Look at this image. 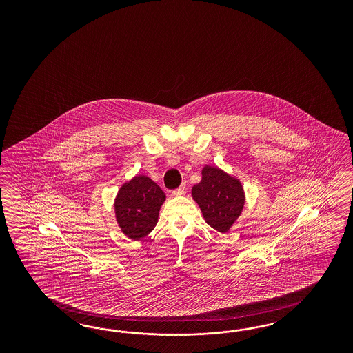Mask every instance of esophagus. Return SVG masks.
Returning <instances> with one entry per match:
<instances>
[{"mask_svg": "<svg viewBox=\"0 0 353 353\" xmlns=\"http://www.w3.org/2000/svg\"><path fill=\"white\" fill-rule=\"evenodd\" d=\"M185 190H186V186H185V183H183L181 186H179L176 190H173V195H176V196L183 195V194H185Z\"/></svg>", "mask_w": 353, "mask_h": 353, "instance_id": "obj_1", "label": "esophagus"}]
</instances>
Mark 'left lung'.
Instances as JSON below:
<instances>
[{"label":"left lung","mask_w":353,"mask_h":353,"mask_svg":"<svg viewBox=\"0 0 353 353\" xmlns=\"http://www.w3.org/2000/svg\"><path fill=\"white\" fill-rule=\"evenodd\" d=\"M192 196L199 205L205 223L220 233H228L232 229L246 202L239 179L208 164L202 170L201 182L192 186Z\"/></svg>","instance_id":"8db88e82"}]
</instances>
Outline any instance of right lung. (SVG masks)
Segmentation results:
<instances>
[{
    "mask_svg": "<svg viewBox=\"0 0 353 353\" xmlns=\"http://www.w3.org/2000/svg\"><path fill=\"white\" fill-rule=\"evenodd\" d=\"M165 194L157 182L145 174H137L119 189L114 211L121 233L132 241H139L158 224L159 211Z\"/></svg>",
    "mask_w": 353,
    "mask_h": 353,
    "instance_id": "obj_1",
    "label": "right lung"
}]
</instances>
